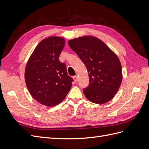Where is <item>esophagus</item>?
<instances>
[{"label":"esophagus","mask_w":149,"mask_h":149,"mask_svg":"<svg viewBox=\"0 0 149 149\" xmlns=\"http://www.w3.org/2000/svg\"><path fill=\"white\" fill-rule=\"evenodd\" d=\"M73 79L74 80V81L76 83L78 81V76L77 75H75L74 76H73Z\"/></svg>","instance_id":"obj_1"}]
</instances>
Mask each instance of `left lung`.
Segmentation results:
<instances>
[{"mask_svg":"<svg viewBox=\"0 0 149 149\" xmlns=\"http://www.w3.org/2000/svg\"><path fill=\"white\" fill-rule=\"evenodd\" d=\"M68 45L84 63L88 72L89 83L83 89L86 97L99 104L111 101L123 79L118 56L101 40L92 36L70 40Z\"/></svg>","mask_w":149,"mask_h":149,"instance_id":"left-lung-1","label":"left lung"}]
</instances>
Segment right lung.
I'll use <instances>...</instances> for the list:
<instances>
[{"instance_id": "right-lung-1", "label": "right lung", "mask_w": 149, "mask_h": 149, "mask_svg": "<svg viewBox=\"0 0 149 149\" xmlns=\"http://www.w3.org/2000/svg\"><path fill=\"white\" fill-rule=\"evenodd\" d=\"M65 43V39L58 37L43 40L26 65V87L36 101L46 106L60 103L72 86L73 79L68 74L66 65L59 60Z\"/></svg>"}]
</instances>
